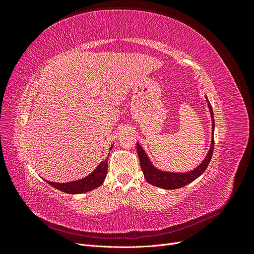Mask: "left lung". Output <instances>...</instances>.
<instances>
[{"instance_id":"left-lung-1","label":"left lung","mask_w":254,"mask_h":254,"mask_svg":"<svg viewBox=\"0 0 254 254\" xmlns=\"http://www.w3.org/2000/svg\"><path fill=\"white\" fill-rule=\"evenodd\" d=\"M205 99L207 102V107H209L211 119H212V140H211V146H210L209 152L206 153L204 160L197 167H195L193 171H190L187 173L166 172V171L159 170V168H157L155 165H153L142 146L139 143H136V150H137V156H139V159H140L141 168L143 171L145 179L148 183L152 184V186L155 187L165 189V190L179 189V188L186 187L187 184L196 180L198 177L201 176L203 172L206 170V167L209 165L210 161L212 159L213 150H214L215 123H214V114L212 110V106L209 102V99H207V96H205Z\"/></svg>"}]
</instances>
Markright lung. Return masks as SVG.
Returning a JSON list of instances; mask_svg holds the SVG:
<instances>
[{
  "label": "right lung",
  "instance_id": "obj_1",
  "mask_svg": "<svg viewBox=\"0 0 254 254\" xmlns=\"http://www.w3.org/2000/svg\"><path fill=\"white\" fill-rule=\"evenodd\" d=\"M112 147L113 146H111L110 150L112 149ZM107 170H108V158L102 161L95 170L90 175L84 177V178L70 181V182H64V183L52 182L48 180L45 181H47L50 186L54 187L61 191H64L66 194H82L94 190L98 187H101L106 178Z\"/></svg>",
  "mask_w": 254,
  "mask_h": 254
}]
</instances>
